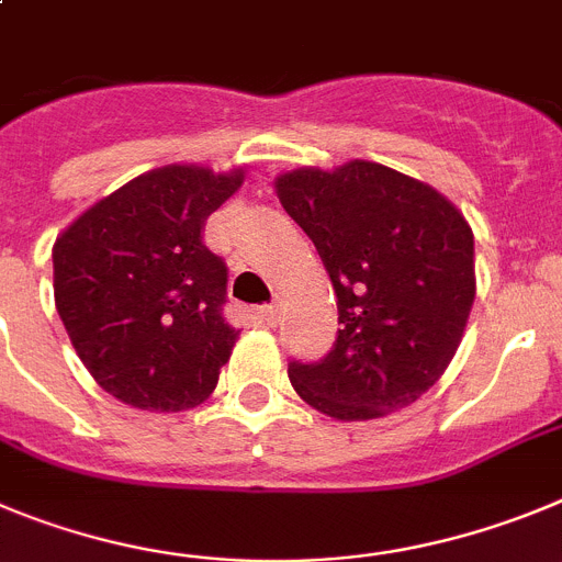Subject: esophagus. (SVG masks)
<instances>
[{"mask_svg": "<svg viewBox=\"0 0 562 562\" xmlns=\"http://www.w3.org/2000/svg\"><path fill=\"white\" fill-rule=\"evenodd\" d=\"M280 311H282V305H280V300L277 302H271V305H266L262 307V318H266V325H271V327H277L280 325Z\"/></svg>", "mask_w": 562, "mask_h": 562, "instance_id": "esophagus-1", "label": "esophagus"}]
</instances>
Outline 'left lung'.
I'll return each instance as SVG.
<instances>
[{"instance_id": "8db88e82", "label": "left lung", "mask_w": 562, "mask_h": 562, "mask_svg": "<svg viewBox=\"0 0 562 562\" xmlns=\"http://www.w3.org/2000/svg\"><path fill=\"white\" fill-rule=\"evenodd\" d=\"M330 274L336 344L288 363L302 401L336 419L412 406L439 381L476 300L473 232L434 187L378 161L300 168L274 181Z\"/></svg>"}]
</instances>
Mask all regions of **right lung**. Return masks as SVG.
Instances as JSON below:
<instances>
[{"mask_svg": "<svg viewBox=\"0 0 562 562\" xmlns=\"http://www.w3.org/2000/svg\"><path fill=\"white\" fill-rule=\"evenodd\" d=\"M240 184L244 170L156 168L55 240L58 316L83 367L117 401L184 412L218 383L237 330L224 318L226 262L201 232Z\"/></svg>", "mask_w": 562, "mask_h": 562, "instance_id": "1", "label": "right lung"}]
</instances>
